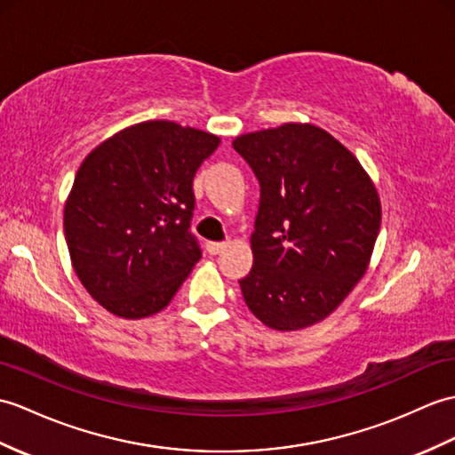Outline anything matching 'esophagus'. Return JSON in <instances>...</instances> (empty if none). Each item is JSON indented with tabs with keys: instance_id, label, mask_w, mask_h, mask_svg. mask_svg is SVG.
<instances>
[{
	"instance_id": "1",
	"label": "esophagus",
	"mask_w": 455,
	"mask_h": 455,
	"mask_svg": "<svg viewBox=\"0 0 455 455\" xmlns=\"http://www.w3.org/2000/svg\"><path fill=\"white\" fill-rule=\"evenodd\" d=\"M228 246V242H207V251L211 256H217L219 251H223Z\"/></svg>"
}]
</instances>
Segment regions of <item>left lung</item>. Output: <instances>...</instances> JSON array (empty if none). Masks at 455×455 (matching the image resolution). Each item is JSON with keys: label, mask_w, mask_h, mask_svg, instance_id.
Wrapping results in <instances>:
<instances>
[{"label": "left lung", "mask_w": 455, "mask_h": 455, "mask_svg": "<svg viewBox=\"0 0 455 455\" xmlns=\"http://www.w3.org/2000/svg\"><path fill=\"white\" fill-rule=\"evenodd\" d=\"M259 180L240 279L250 312L277 331L325 320L363 279L382 223L376 186L358 158L312 124H283L232 141Z\"/></svg>", "instance_id": "left-lung-1"}]
</instances>
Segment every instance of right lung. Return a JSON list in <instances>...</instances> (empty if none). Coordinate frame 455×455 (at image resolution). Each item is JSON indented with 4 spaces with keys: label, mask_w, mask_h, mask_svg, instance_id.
Returning a JSON list of instances; mask_svg holds the SVG:
<instances>
[{
    "label": "right lung",
    "mask_w": 455,
    "mask_h": 455,
    "mask_svg": "<svg viewBox=\"0 0 455 455\" xmlns=\"http://www.w3.org/2000/svg\"><path fill=\"white\" fill-rule=\"evenodd\" d=\"M220 140L149 120L84 156L63 209V230L83 287L102 308L140 320L166 308L202 258L189 232L194 176Z\"/></svg>",
    "instance_id": "right-lung-1"
}]
</instances>
